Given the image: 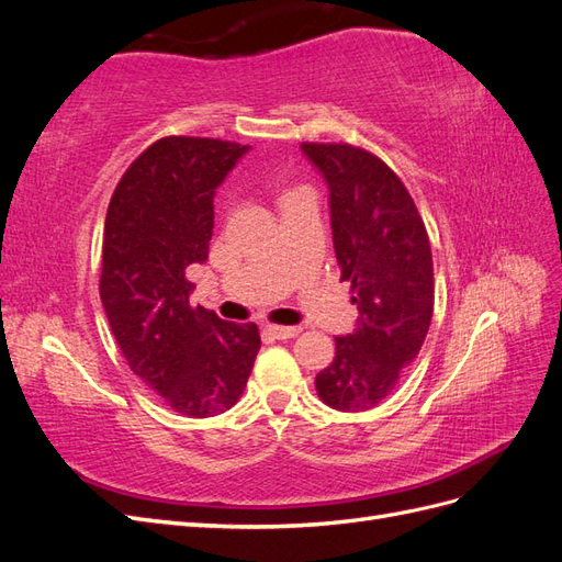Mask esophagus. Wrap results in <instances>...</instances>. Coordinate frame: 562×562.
I'll use <instances>...</instances> for the list:
<instances>
[{"label":"esophagus","instance_id":"1","mask_svg":"<svg viewBox=\"0 0 562 562\" xmlns=\"http://www.w3.org/2000/svg\"><path fill=\"white\" fill-rule=\"evenodd\" d=\"M267 333L271 337H277V339H291V337H295L300 333V328L297 326H277V323H269Z\"/></svg>","mask_w":562,"mask_h":562}]
</instances>
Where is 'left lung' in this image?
I'll return each instance as SVG.
<instances>
[{
    "instance_id": "obj_1",
    "label": "left lung",
    "mask_w": 562,
    "mask_h": 562,
    "mask_svg": "<svg viewBox=\"0 0 562 562\" xmlns=\"http://www.w3.org/2000/svg\"><path fill=\"white\" fill-rule=\"evenodd\" d=\"M302 151L328 182L337 265L359 310L353 333L335 337L316 391L335 411L361 413L398 386L429 333V234L401 178L372 151L349 143H302Z\"/></svg>"
}]
</instances>
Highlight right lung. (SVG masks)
Here are the masks:
<instances>
[{"label": "right lung", "instance_id": "right-lung-1", "mask_svg": "<svg viewBox=\"0 0 562 562\" xmlns=\"http://www.w3.org/2000/svg\"><path fill=\"white\" fill-rule=\"evenodd\" d=\"M248 147L166 135L114 187L100 300L128 368L171 411L213 417L241 398L260 351L255 323L192 307L187 267L209 260L213 194Z\"/></svg>", "mask_w": 562, "mask_h": 562}]
</instances>
